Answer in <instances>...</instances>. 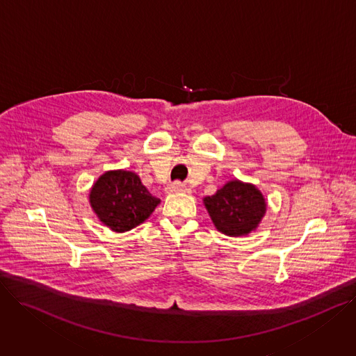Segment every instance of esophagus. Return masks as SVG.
Masks as SVG:
<instances>
[{
	"label": "esophagus",
	"mask_w": 356,
	"mask_h": 356,
	"mask_svg": "<svg viewBox=\"0 0 356 356\" xmlns=\"http://www.w3.org/2000/svg\"><path fill=\"white\" fill-rule=\"evenodd\" d=\"M167 193H178V192H184L185 191V185L181 182H172L165 188Z\"/></svg>",
	"instance_id": "34e87169"
}]
</instances>
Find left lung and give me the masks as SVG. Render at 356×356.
Returning <instances> with one entry per match:
<instances>
[{
	"label": "left lung",
	"instance_id": "obj_1",
	"mask_svg": "<svg viewBox=\"0 0 356 356\" xmlns=\"http://www.w3.org/2000/svg\"><path fill=\"white\" fill-rule=\"evenodd\" d=\"M205 207L216 229L227 236H243L250 233L260 223L266 202L254 185L241 181H230L207 196Z\"/></svg>",
	"mask_w": 356,
	"mask_h": 356
}]
</instances>
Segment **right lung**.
Returning <instances> with one entry per match:
<instances>
[{
    "instance_id": "obj_1",
    "label": "right lung",
    "mask_w": 356,
    "mask_h": 356,
    "mask_svg": "<svg viewBox=\"0 0 356 356\" xmlns=\"http://www.w3.org/2000/svg\"><path fill=\"white\" fill-rule=\"evenodd\" d=\"M160 204L130 171H108L90 191V205L99 219L114 232H127L143 223Z\"/></svg>"
}]
</instances>
